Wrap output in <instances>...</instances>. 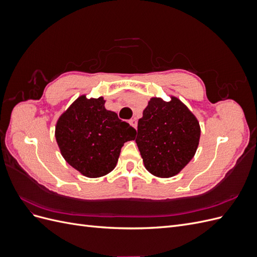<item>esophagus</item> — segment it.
I'll use <instances>...</instances> for the list:
<instances>
[{
  "instance_id": "obj_1",
  "label": "esophagus",
  "mask_w": 257,
  "mask_h": 257,
  "mask_svg": "<svg viewBox=\"0 0 257 257\" xmlns=\"http://www.w3.org/2000/svg\"><path fill=\"white\" fill-rule=\"evenodd\" d=\"M130 124H131V125L133 126L134 128L137 127V121H136V119H131V120H130Z\"/></svg>"
}]
</instances>
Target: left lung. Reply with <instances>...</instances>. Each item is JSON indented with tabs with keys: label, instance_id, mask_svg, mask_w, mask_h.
<instances>
[{
	"label": "left lung",
	"instance_id": "obj_1",
	"mask_svg": "<svg viewBox=\"0 0 257 257\" xmlns=\"http://www.w3.org/2000/svg\"><path fill=\"white\" fill-rule=\"evenodd\" d=\"M199 138L197 118L176 96L169 102L151 97L138 120L136 144L146 169L155 177L180 173L195 155Z\"/></svg>",
	"mask_w": 257,
	"mask_h": 257
}]
</instances>
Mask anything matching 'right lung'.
<instances>
[{"label": "right lung", "instance_id": "obj_1", "mask_svg": "<svg viewBox=\"0 0 257 257\" xmlns=\"http://www.w3.org/2000/svg\"><path fill=\"white\" fill-rule=\"evenodd\" d=\"M103 96L81 95L60 115L56 124L62 157L88 178L109 174L118 163L124 143L134 141L136 130L105 108Z\"/></svg>", "mask_w": 257, "mask_h": 257}]
</instances>
